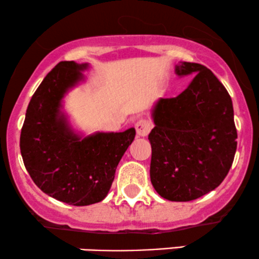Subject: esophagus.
<instances>
[{
	"label": "esophagus",
	"instance_id": "obj_1",
	"mask_svg": "<svg viewBox=\"0 0 259 259\" xmlns=\"http://www.w3.org/2000/svg\"><path fill=\"white\" fill-rule=\"evenodd\" d=\"M135 129H136V134H138L139 136H141V138H144V136H147L148 133L151 132V129H152V124L146 119H141L135 124Z\"/></svg>",
	"mask_w": 259,
	"mask_h": 259
}]
</instances>
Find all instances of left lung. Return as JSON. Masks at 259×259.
<instances>
[{
	"label": "left lung",
	"instance_id": "1",
	"mask_svg": "<svg viewBox=\"0 0 259 259\" xmlns=\"http://www.w3.org/2000/svg\"><path fill=\"white\" fill-rule=\"evenodd\" d=\"M175 73L195 76L179 96L159 99L153 107L150 177L163 198L187 202L225 179L236 152L237 133L233 101L214 74L190 62L178 64Z\"/></svg>",
	"mask_w": 259,
	"mask_h": 259
}]
</instances>
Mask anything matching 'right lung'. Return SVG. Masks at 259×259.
I'll return each mask as SVG.
<instances>
[{
  "mask_svg": "<svg viewBox=\"0 0 259 259\" xmlns=\"http://www.w3.org/2000/svg\"><path fill=\"white\" fill-rule=\"evenodd\" d=\"M88 64L59 62L32 95L20 133V153L32 181L45 194L72 206L101 202L135 129L80 138L61 111L69 89L84 79Z\"/></svg>",
  "mask_w": 259,
  "mask_h": 259,
  "instance_id": "obj_1",
  "label": "right lung"
}]
</instances>
